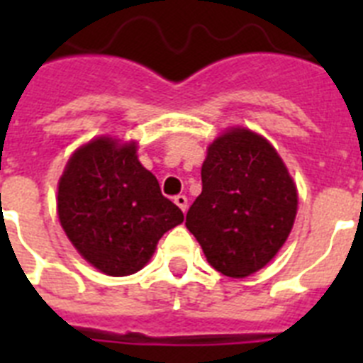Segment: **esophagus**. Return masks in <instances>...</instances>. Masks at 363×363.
Listing matches in <instances>:
<instances>
[{
    "instance_id": "esophagus-1",
    "label": "esophagus",
    "mask_w": 363,
    "mask_h": 363,
    "mask_svg": "<svg viewBox=\"0 0 363 363\" xmlns=\"http://www.w3.org/2000/svg\"><path fill=\"white\" fill-rule=\"evenodd\" d=\"M174 203L178 205L179 209L184 211H187V196H184V194H178V196H174Z\"/></svg>"
}]
</instances>
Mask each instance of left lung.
I'll use <instances>...</instances> for the list:
<instances>
[{"instance_id":"1","label":"left lung","mask_w":363,"mask_h":363,"mask_svg":"<svg viewBox=\"0 0 363 363\" xmlns=\"http://www.w3.org/2000/svg\"><path fill=\"white\" fill-rule=\"evenodd\" d=\"M296 207V185L277 149L238 127L207 149L201 194L185 225L216 271L245 278L277 256L293 229Z\"/></svg>"}]
</instances>
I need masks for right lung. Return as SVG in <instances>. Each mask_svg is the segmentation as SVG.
<instances>
[{
  "label": "right lung",
  "mask_w": 363,
  "mask_h": 363,
  "mask_svg": "<svg viewBox=\"0 0 363 363\" xmlns=\"http://www.w3.org/2000/svg\"><path fill=\"white\" fill-rule=\"evenodd\" d=\"M57 216L79 255L108 277L140 271L163 234L184 221L140 163L136 143L107 136L70 156L57 184Z\"/></svg>",
  "instance_id": "obj_1"
}]
</instances>
